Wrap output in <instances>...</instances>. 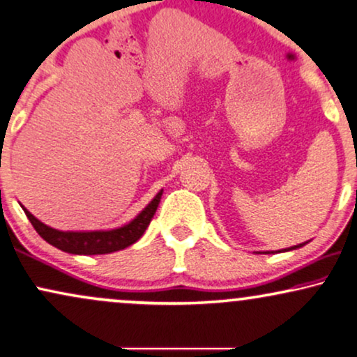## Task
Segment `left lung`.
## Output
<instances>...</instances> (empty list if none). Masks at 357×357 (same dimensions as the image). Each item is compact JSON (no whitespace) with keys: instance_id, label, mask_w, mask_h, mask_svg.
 <instances>
[{"instance_id":"obj_1","label":"left lung","mask_w":357,"mask_h":357,"mask_svg":"<svg viewBox=\"0 0 357 357\" xmlns=\"http://www.w3.org/2000/svg\"><path fill=\"white\" fill-rule=\"evenodd\" d=\"M305 244H307V243H302V244H297V246H291V248H287V249H280V251L279 252H282V251H294V249H298V248H302V246H305ZM259 254V252H257ZM262 254H269V252H262Z\"/></svg>"}]
</instances>
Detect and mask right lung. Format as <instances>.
<instances>
[{"mask_svg":"<svg viewBox=\"0 0 357 357\" xmlns=\"http://www.w3.org/2000/svg\"><path fill=\"white\" fill-rule=\"evenodd\" d=\"M164 190H160L157 195L152 198L149 205L142 210L136 218L129 223L119 226L114 229H96V231H60L44 225L43 221L36 218L32 213L24 210L26 216L29 218L31 225L39 233L40 238L52 244L54 248L68 254H78V256H95V254H109L121 251V249L131 246L144 234L149 226L152 216L160 203V197Z\"/></svg>","mask_w":357,"mask_h":357,"instance_id":"obj_1","label":"right lung"}]
</instances>
